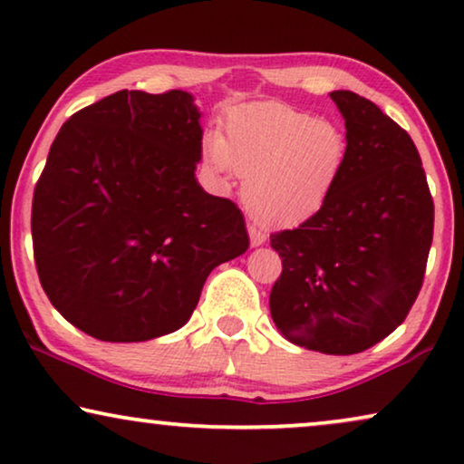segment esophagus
<instances>
[{
	"label": "esophagus",
	"mask_w": 464,
	"mask_h": 464,
	"mask_svg": "<svg viewBox=\"0 0 464 464\" xmlns=\"http://www.w3.org/2000/svg\"><path fill=\"white\" fill-rule=\"evenodd\" d=\"M249 238H251V246H259L266 243V232H262L256 226H249Z\"/></svg>",
	"instance_id": "obj_1"
}]
</instances>
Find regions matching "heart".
<instances>
[{
    "label": "heart",
    "instance_id": "obj_1",
    "mask_svg": "<svg viewBox=\"0 0 464 464\" xmlns=\"http://www.w3.org/2000/svg\"><path fill=\"white\" fill-rule=\"evenodd\" d=\"M338 124L295 107L262 101L227 113L226 137L205 139L215 177L243 175V202L264 226H289L321 211L344 167Z\"/></svg>",
    "mask_w": 464,
    "mask_h": 464
}]
</instances>
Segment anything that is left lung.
<instances>
[{
    "label": "left lung",
    "mask_w": 464,
    "mask_h": 464,
    "mask_svg": "<svg viewBox=\"0 0 464 464\" xmlns=\"http://www.w3.org/2000/svg\"><path fill=\"white\" fill-rule=\"evenodd\" d=\"M329 97L346 126L344 167L321 211L295 230L270 234L283 259L270 314L297 346L354 354L408 316L422 287L435 211L408 132L359 94Z\"/></svg>",
    "instance_id": "8db88e82"
}]
</instances>
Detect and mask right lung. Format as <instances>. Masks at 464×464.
Segmentation results:
<instances>
[{
	"mask_svg": "<svg viewBox=\"0 0 464 464\" xmlns=\"http://www.w3.org/2000/svg\"><path fill=\"white\" fill-rule=\"evenodd\" d=\"M200 110L186 91H120L61 126L31 208L53 306L103 342L186 325L202 285L243 256V213L196 179Z\"/></svg>",
	"mask_w": 464,
	"mask_h": 464,
	"instance_id": "1",
	"label": "right lung"
}]
</instances>
